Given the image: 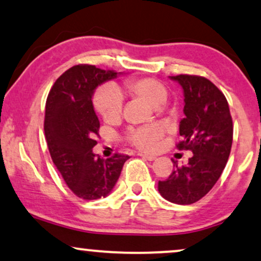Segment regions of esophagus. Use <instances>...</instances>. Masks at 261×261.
<instances>
[{
  "mask_svg": "<svg viewBox=\"0 0 261 261\" xmlns=\"http://www.w3.org/2000/svg\"><path fill=\"white\" fill-rule=\"evenodd\" d=\"M138 156H140L141 159L147 160V161H155V160H156V156H152V155H145V153H138Z\"/></svg>",
  "mask_w": 261,
  "mask_h": 261,
  "instance_id": "esophagus-1",
  "label": "esophagus"
}]
</instances>
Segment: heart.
Segmentation results:
<instances>
[{"mask_svg":"<svg viewBox=\"0 0 261 261\" xmlns=\"http://www.w3.org/2000/svg\"><path fill=\"white\" fill-rule=\"evenodd\" d=\"M121 91L125 95L141 99L155 108L161 105V106L157 108L161 114L168 112L166 106L162 105L168 98V91L163 83L155 79L130 77L123 82ZM122 105H123V96L114 86L102 87L93 95L94 110L108 122L117 121L121 117ZM161 136H162V132L156 125H141V127L132 128L128 130L125 140L141 151H152L156 149Z\"/></svg>","mask_w":261,"mask_h":261,"instance_id":"obj_1","label":"heart"}]
</instances>
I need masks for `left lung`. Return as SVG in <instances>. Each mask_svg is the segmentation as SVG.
<instances>
[{
    "label": "left lung",
    "instance_id": "obj_1",
    "mask_svg": "<svg viewBox=\"0 0 261 261\" xmlns=\"http://www.w3.org/2000/svg\"><path fill=\"white\" fill-rule=\"evenodd\" d=\"M184 89V114L179 125L178 150H191L189 163L175 168L168 179L160 180L159 191L167 201L191 204L211 191L226 166L232 146L233 124L223 92L197 75L170 76Z\"/></svg>",
    "mask_w": 261,
    "mask_h": 261
}]
</instances>
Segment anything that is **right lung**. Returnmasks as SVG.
Instances as JSON below:
<instances>
[{"instance_id":"right-lung-1","label":"right lung","mask_w":261,"mask_h":261,"mask_svg":"<svg viewBox=\"0 0 261 261\" xmlns=\"http://www.w3.org/2000/svg\"><path fill=\"white\" fill-rule=\"evenodd\" d=\"M116 75L114 70L79 64L59 76L47 96L43 127L50 157L69 189L88 201L110 194L129 159L117 152L104 160L92 152L100 128L93 91Z\"/></svg>"}]
</instances>
